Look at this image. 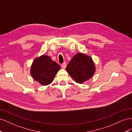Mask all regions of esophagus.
Here are the masks:
<instances>
[{
    "label": "esophagus",
    "instance_id": "1",
    "mask_svg": "<svg viewBox=\"0 0 132 132\" xmlns=\"http://www.w3.org/2000/svg\"><path fill=\"white\" fill-rule=\"evenodd\" d=\"M61 67H62V68L63 69H65L66 67V62H63L61 65Z\"/></svg>",
    "mask_w": 132,
    "mask_h": 132
}]
</instances>
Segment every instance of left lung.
I'll return each mask as SVG.
<instances>
[{
  "mask_svg": "<svg viewBox=\"0 0 132 132\" xmlns=\"http://www.w3.org/2000/svg\"><path fill=\"white\" fill-rule=\"evenodd\" d=\"M67 72L78 84H83L91 78L96 71L92 57L85 54L75 55L66 67Z\"/></svg>",
  "mask_w": 132,
  "mask_h": 132,
  "instance_id": "obj_1",
  "label": "left lung"
}]
</instances>
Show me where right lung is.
<instances>
[{
    "mask_svg": "<svg viewBox=\"0 0 132 132\" xmlns=\"http://www.w3.org/2000/svg\"><path fill=\"white\" fill-rule=\"evenodd\" d=\"M60 68V65L52 60L50 56L43 55L33 61L30 73L32 78L40 84L46 86L52 82Z\"/></svg>",
    "mask_w": 132,
    "mask_h": 132,
    "instance_id": "add662e5",
    "label": "right lung"
}]
</instances>
